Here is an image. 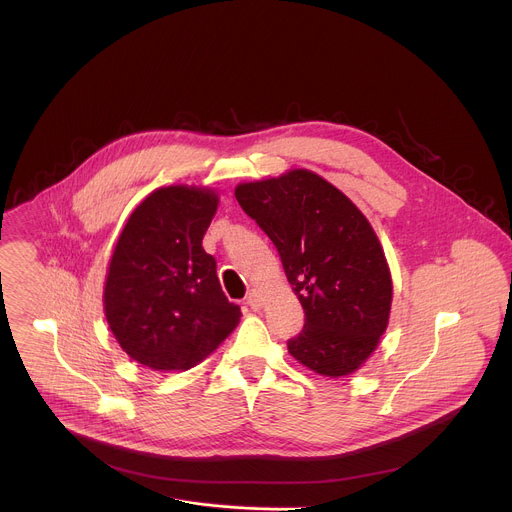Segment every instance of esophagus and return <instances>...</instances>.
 Segmentation results:
<instances>
[{"label": "esophagus", "instance_id": "obj_1", "mask_svg": "<svg viewBox=\"0 0 512 512\" xmlns=\"http://www.w3.org/2000/svg\"><path fill=\"white\" fill-rule=\"evenodd\" d=\"M263 302H265V298H263V294L259 289H253V291H249V296H247V304L253 308V310H261L263 308Z\"/></svg>", "mask_w": 512, "mask_h": 512}]
</instances>
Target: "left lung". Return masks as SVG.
<instances>
[{"instance_id":"obj_1","label":"left lung","mask_w":512,"mask_h":512,"mask_svg":"<svg viewBox=\"0 0 512 512\" xmlns=\"http://www.w3.org/2000/svg\"><path fill=\"white\" fill-rule=\"evenodd\" d=\"M241 208L279 251L304 312L289 354L322 377H346L389 326L393 279L369 218L322 176L296 168L235 188Z\"/></svg>"}]
</instances>
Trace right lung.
Segmentation results:
<instances>
[{"label":"right lung","mask_w":512,"mask_h":512,"mask_svg":"<svg viewBox=\"0 0 512 512\" xmlns=\"http://www.w3.org/2000/svg\"><path fill=\"white\" fill-rule=\"evenodd\" d=\"M216 206L212 188L162 186L129 214L109 259L107 324L123 352L152 371L196 367L241 320L202 249Z\"/></svg>","instance_id":"obj_1"}]
</instances>
